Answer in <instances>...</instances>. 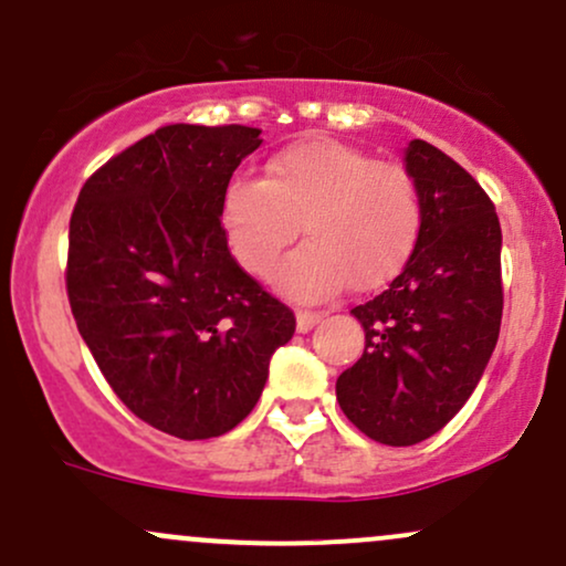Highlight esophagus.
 Masks as SVG:
<instances>
[{"label": "esophagus", "mask_w": 566, "mask_h": 566, "mask_svg": "<svg viewBox=\"0 0 566 566\" xmlns=\"http://www.w3.org/2000/svg\"><path fill=\"white\" fill-rule=\"evenodd\" d=\"M322 312H297V333H308L314 325L322 322Z\"/></svg>", "instance_id": "esophagus-1"}]
</instances>
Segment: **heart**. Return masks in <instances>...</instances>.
<instances>
[{"instance_id": "heart-1", "label": "heart", "mask_w": 566, "mask_h": 566, "mask_svg": "<svg viewBox=\"0 0 566 566\" xmlns=\"http://www.w3.org/2000/svg\"><path fill=\"white\" fill-rule=\"evenodd\" d=\"M233 258L265 276L301 226L306 244L290 254L273 284L295 297L374 290L416 244L421 198L402 166L384 164L335 139H306L265 164V177H239L222 201Z\"/></svg>"}]
</instances>
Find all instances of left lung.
<instances>
[{
  "label": "left lung",
  "instance_id": "8db88e82",
  "mask_svg": "<svg viewBox=\"0 0 566 566\" xmlns=\"http://www.w3.org/2000/svg\"><path fill=\"white\" fill-rule=\"evenodd\" d=\"M421 198L411 258L354 306L365 352L335 381L340 411L384 446L443 430L486 370L502 322V231L492 198L430 142L406 147Z\"/></svg>",
  "mask_w": 566,
  "mask_h": 566
}]
</instances>
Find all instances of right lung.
Wrapping results in <instances>:
<instances>
[{
	"label": "right lung",
	"instance_id": "1",
	"mask_svg": "<svg viewBox=\"0 0 566 566\" xmlns=\"http://www.w3.org/2000/svg\"><path fill=\"white\" fill-rule=\"evenodd\" d=\"M260 128L174 123L109 158L70 220L66 295L112 392L160 432L233 430L295 314L228 250L222 201Z\"/></svg>",
	"mask_w": 566,
	"mask_h": 566
}]
</instances>
